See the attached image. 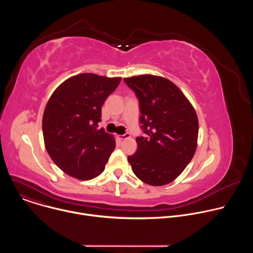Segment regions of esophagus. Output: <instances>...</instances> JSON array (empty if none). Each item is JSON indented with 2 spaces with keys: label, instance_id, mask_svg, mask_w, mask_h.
I'll list each match as a JSON object with an SVG mask.
<instances>
[{
  "label": "esophagus",
  "instance_id": "obj_1",
  "mask_svg": "<svg viewBox=\"0 0 253 253\" xmlns=\"http://www.w3.org/2000/svg\"><path fill=\"white\" fill-rule=\"evenodd\" d=\"M118 138H119L120 140H124V139H127V138H130V134H129V133H125V134H123V135H119Z\"/></svg>",
  "mask_w": 253,
  "mask_h": 253
}]
</instances>
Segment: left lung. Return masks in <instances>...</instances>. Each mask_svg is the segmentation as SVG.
Instances as JSON below:
<instances>
[{"instance_id":"obj_1","label":"left lung","mask_w":253,"mask_h":253,"mask_svg":"<svg viewBox=\"0 0 253 253\" xmlns=\"http://www.w3.org/2000/svg\"><path fill=\"white\" fill-rule=\"evenodd\" d=\"M124 82L139 101L140 127L147 135L136 138L137 151L128 156L132 171L146 184H168L195 153L196 112L179 88L163 77L141 75Z\"/></svg>"}]
</instances>
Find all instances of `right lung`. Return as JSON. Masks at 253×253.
I'll return each instance as SVG.
<instances>
[{"label":"right lung","instance_id":"1","mask_svg":"<svg viewBox=\"0 0 253 253\" xmlns=\"http://www.w3.org/2000/svg\"><path fill=\"white\" fill-rule=\"evenodd\" d=\"M120 81L79 74L63 82L49 99L42 123L45 146L66 174L90 180L104 171L116 142L98 124L105 100Z\"/></svg>","mask_w":253,"mask_h":253}]
</instances>
